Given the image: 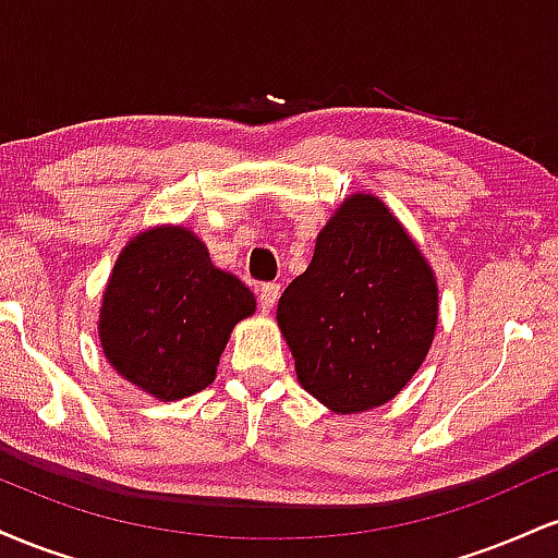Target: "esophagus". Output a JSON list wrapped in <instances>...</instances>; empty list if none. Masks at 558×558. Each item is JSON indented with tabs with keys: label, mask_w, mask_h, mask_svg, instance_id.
Masks as SVG:
<instances>
[{
	"label": "esophagus",
	"mask_w": 558,
	"mask_h": 558,
	"mask_svg": "<svg viewBox=\"0 0 558 558\" xmlns=\"http://www.w3.org/2000/svg\"><path fill=\"white\" fill-rule=\"evenodd\" d=\"M280 296V286L278 283H265L259 288L257 299H259V310L262 312H270L275 306V301Z\"/></svg>",
	"instance_id": "34e87169"
}]
</instances>
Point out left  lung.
Masks as SVG:
<instances>
[{"label":"left lung","mask_w":558,"mask_h":558,"mask_svg":"<svg viewBox=\"0 0 558 558\" xmlns=\"http://www.w3.org/2000/svg\"><path fill=\"white\" fill-rule=\"evenodd\" d=\"M278 325L306 393L338 414L367 412L393 399L425 362L438 283L386 204L354 194L280 296Z\"/></svg>","instance_id":"8db88e82"}]
</instances>
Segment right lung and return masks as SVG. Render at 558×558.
Here are the masks:
<instances>
[{"label":"right lung","instance_id":"add662e5","mask_svg":"<svg viewBox=\"0 0 558 558\" xmlns=\"http://www.w3.org/2000/svg\"><path fill=\"white\" fill-rule=\"evenodd\" d=\"M257 299L217 270L198 235L159 226L128 241L99 310L107 362L159 401H178L215 380L230 330Z\"/></svg>","mask_w":558,"mask_h":558}]
</instances>
